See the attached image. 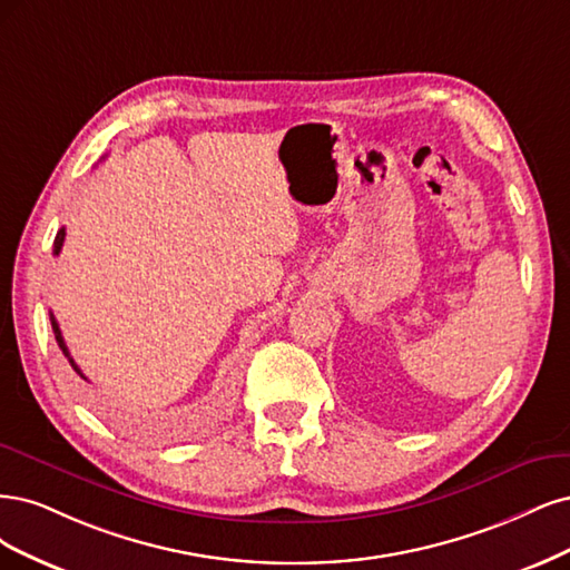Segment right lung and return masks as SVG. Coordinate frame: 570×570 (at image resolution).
<instances>
[{
    "label": "right lung",
    "instance_id": "add662e5",
    "mask_svg": "<svg viewBox=\"0 0 570 570\" xmlns=\"http://www.w3.org/2000/svg\"><path fill=\"white\" fill-rule=\"evenodd\" d=\"M63 238H66V229H59V234H57V238H53V255H59L61 253V246H63ZM49 320H51V328H53V336H57V343H59V347L63 351V355L68 357V362H70V366L72 370H76V374H80V379H85L87 381V376L80 372V366L76 364V360L70 357V353H68V345H66V341H63V336H61V328H59V322L53 320V315L49 312Z\"/></svg>",
    "mask_w": 570,
    "mask_h": 570
}]
</instances>
